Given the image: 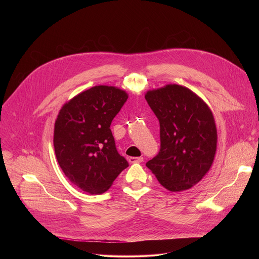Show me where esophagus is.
<instances>
[{"label":"esophagus","instance_id":"obj_1","mask_svg":"<svg viewBox=\"0 0 259 259\" xmlns=\"http://www.w3.org/2000/svg\"><path fill=\"white\" fill-rule=\"evenodd\" d=\"M128 161L130 162V163H141V162H143V157H137V158H135V157H130L129 159H128Z\"/></svg>","mask_w":259,"mask_h":259}]
</instances>
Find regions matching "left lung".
I'll use <instances>...</instances> for the list:
<instances>
[{
	"label": "left lung",
	"instance_id": "1",
	"mask_svg": "<svg viewBox=\"0 0 259 259\" xmlns=\"http://www.w3.org/2000/svg\"><path fill=\"white\" fill-rule=\"evenodd\" d=\"M145 99L160 122L161 149L146 163L171 192L191 189L209 171L217 130L208 105L192 90L176 84L147 91Z\"/></svg>",
	"mask_w": 259,
	"mask_h": 259
}]
</instances>
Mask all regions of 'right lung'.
I'll return each instance as SVG.
<instances>
[{"instance_id":"obj_1","label":"right lung","mask_w":259,"mask_h":259,"mask_svg":"<svg viewBox=\"0 0 259 259\" xmlns=\"http://www.w3.org/2000/svg\"><path fill=\"white\" fill-rule=\"evenodd\" d=\"M128 95L113 86L92 87L66 102L54 127V151L66 178L88 194L106 192L129 164L116 147L110 124Z\"/></svg>"}]
</instances>
